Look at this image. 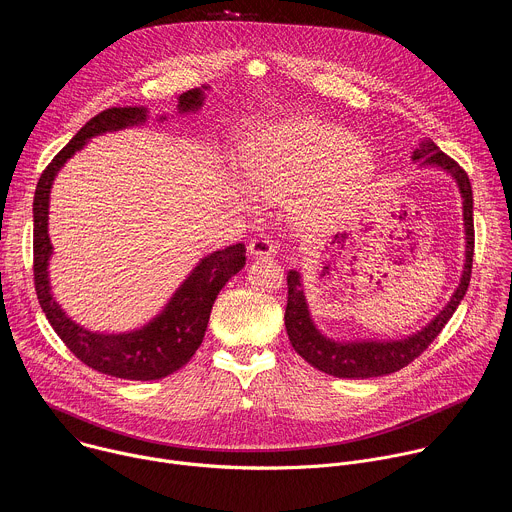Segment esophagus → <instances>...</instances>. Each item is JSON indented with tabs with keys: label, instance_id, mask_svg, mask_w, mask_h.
I'll use <instances>...</instances> for the list:
<instances>
[{
	"label": "esophagus",
	"instance_id": "obj_1",
	"mask_svg": "<svg viewBox=\"0 0 512 512\" xmlns=\"http://www.w3.org/2000/svg\"><path fill=\"white\" fill-rule=\"evenodd\" d=\"M247 251L253 255V257H269V255H275L277 253V245L269 239V237H257L249 243Z\"/></svg>",
	"mask_w": 512,
	"mask_h": 512
}]
</instances>
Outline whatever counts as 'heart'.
<instances>
[{"mask_svg": "<svg viewBox=\"0 0 512 512\" xmlns=\"http://www.w3.org/2000/svg\"><path fill=\"white\" fill-rule=\"evenodd\" d=\"M373 170L367 143L330 123L300 119L263 127L243 148V178L253 194L283 200L312 178L302 200L310 221L338 210Z\"/></svg>", "mask_w": 512, "mask_h": 512, "instance_id": "b5f03b06", "label": "heart"}]
</instances>
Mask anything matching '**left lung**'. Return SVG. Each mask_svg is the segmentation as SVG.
Listing matches in <instances>:
<instances>
[{
	"mask_svg": "<svg viewBox=\"0 0 512 512\" xmlns=\"http://www.w3.org/2000/svg\"><path fill=\"white\" fill-rule=\"evenodd\" d=\"M413 162H419L423 168H437L452 176L456 182L460 196H462V214H464V269L458 287L446 308L437 314L429 324L421 330L403 336V338H389V340H336L326 336L314 322L310 314V306L304 294V281L300 271L289 269L287 271V308H285V330L289 336L291 346L296 352L308 360L314 369L338 377V379H371L383 377L401 371L413 362L431 342L442 332L448 324L460 302L464 300L470 273H472V257H474V200H472V186L468 174L448 158L431 139H423L419 148L413 152Z\"/></svg>",
	"mask_w": 512,
	"mask_h": 512,
	"instance_id": "obj_1",
	"label": "left lung"
}]
</instances>
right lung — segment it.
Listing matches in <instances>:
<instances>
[{"label": "right lung", "instance_id": "1", "mask_svg": "<svg viewBox=\"0 0 512 512\" xmlns=\"http://www.w3.org/2000/svg\"><path fill=\"white\" fill-rule=\"evenodd\" d=\"M206 89L204 85L182 93L178 97V113H196L204 105ZM148 117V107H111L95 115L48 164L34 194V283L42 312L66 348L87 367L127 381H156L182 369L202 344L216 296L245 267L243 243L212 251L176 287L160 314L141 328L119 334L93 332L77 324L52 296L48 267L54 247L48 237V208L54 178L93 137L143 125ZM158 121H166V115Z\"/></svg>", "mask_w": 512, "mask_h": 512}]
</instances>
